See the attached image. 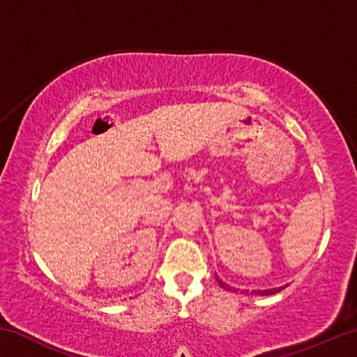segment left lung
Returning <instances> with one entry per match:
<instances>
[{
	"label": "left lung",
	"mask_w": 357,
	"mask_h": 357,
	"mask_svg": "<svg viewBox=\"0 0 357 357\" xmlns=\"http://www.w3.org/2000/svg\"><path fill=\"white\" fill-rule=\"evenodd\" d=\"M215 280L219 282V285L222 287V288H225L227 291H233V293H238V289L236 288H233V287H229V285H227L225 282H222L219 277L215 275ZM285 288V287H279V288H271V289H258V291H252V293H257V294H261V296H269V294H275V293H279V291H282V289ZM247 293V291H245Z\"/></svg>",
	"instance_id": "left-lung-1"
}]
</instances>
